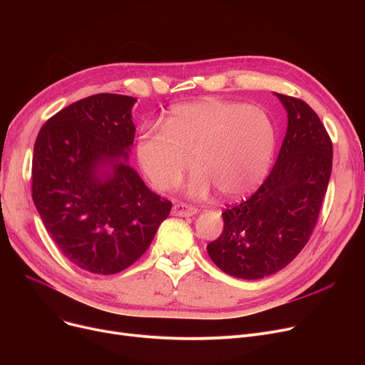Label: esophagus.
<instances>
[{
    "instance_id": "esophagus-1",
    "label": "esophagus",
    "mask_w": 365,
    "mask_h": 365,
    "mask_svg": "<svg viewBox=\"0 0 365 365\" xmlns=\"http://www.w3.org/2000/svg\"><path fill=\"white\" fill-rule=\"evenodd\" d=\"M173 216H179V217H190L198 213V208L194 205H187V204H175L171 210Z\"/></svg>"
}]
</instances>
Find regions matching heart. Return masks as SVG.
I'll list each match as a JSON object with an SVG mask.
<instances>
[{
    "mask_svg": "<svg viewBox=\"0 0 365 365\" xmlns=\"http://www.w3.org/2000/svg\"><path fill=\"white\" fill-rule=\"evenodd\" d=\"M275 127L255 105L202 99L171 110L164 128L140 130L136 153L149 182L158 190L176 187L190 167H198L187 192L205 197L215 186L226 198L255 190L269 171Z\"/></svg>",
    "mask_w": 365,
    "mask_h": 365,
    "instance_id": "heart-1",
    "label": "heart"
}]
</instances>
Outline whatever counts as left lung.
I'll list each match as a JSON object with an SVG mask.
<instances>
[{"label":"left lung","instance_id":"8db88e82","mask_svg":"<svg viewBox=\"0 0 365 365\" xmlns=\"http://www.w3.org/2000/svg\"><path fill=\"white\" fill-rule=\"evenodd\" d=\"M275 94L289 117L277 163L250 198L225 210L222 235L207 245L219 269L242 279L269 277L302 252L331 176L333 143L315 110Z\"/></svg>","mask_w":365,"mask_h":365}]
</instances>
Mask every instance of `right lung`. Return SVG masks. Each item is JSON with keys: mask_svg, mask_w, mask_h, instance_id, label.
Here are the masks:
<instances>
[{"mask_svg": "<svg viewBox=\"0 0 365 365\" xmlns=\"http://www.w3.org/2000/svg\"><path fill=\"white\" fill-rule=\"evenodd\" d=\"M134 103L93 94L53 115L35 140L34 204L61 253L91 274L127 269L171 210L127 164Z\"/></svg>", "mask_w": 365, "mask_h": 365, "instance_id": "right-lung-1", "label": "right lung"}]
</instances>
